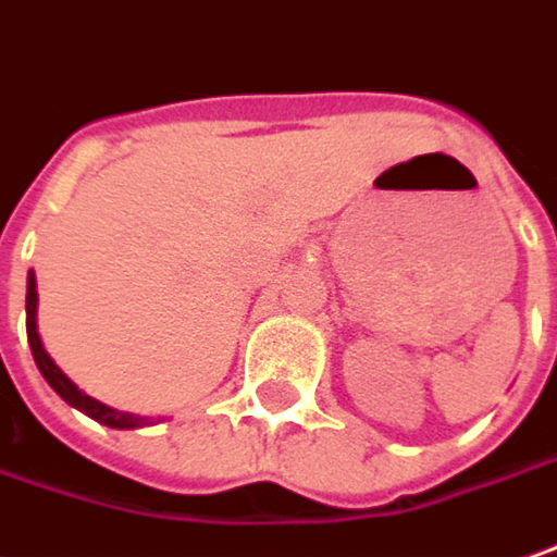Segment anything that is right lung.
<instances>
[{
	"mask_svg": "<svg viewBox=\"0 0 557 557\" xmlns=\"http://www.w3.org/2000/svg\"><path fill=\"white\" fill-rule=\"evenodd\" d=\"M26 339H29V349H33V358H36V364H39V371L48 380V386L61 395L66 405H73V408L85 410L91 420L97 423H103V426H113V429H134L140 426L144 420L140 417H131V413H122V410L107 408V405H100L95 398H88L85 392L78 389L76 383L70 380V376L63 374L61 368L51 361V356L45 352L42 339H39V331H36V275L29 272V278H26Z\"/></svg>",
	"mask_w": 557,
	"mask_h": 557,
	"instance_id": "add662e5",
	"label": "right lung"
}]
</instances>
